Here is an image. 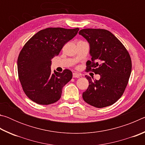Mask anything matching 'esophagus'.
Wrapping results in <instances>:
<instances>
[{
	"mask_svg": "<svg viewBox=\"0 0 145 145\" xmlns=\"http://www.w3.org/2000/svg\"><path fill=\"white\" fill-rule=\"evenodd\" d=\"M81 76V74L77 73H73V78H78Z\"/></svg>",
	"mask_w": 145,
	"mask_h": 145,
	"instance_id": "34e87169",
	"label": "esophagus"
}]
</instances>
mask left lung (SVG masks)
Wrapping results in <instances>:
<instances>
[{"instance_id":"left-lung-1","label":"left lung","mask_w":145,"mask_h":145,"mask_svg":"<svg viewBox=\"0 0 145 145\" xmlns=\"http://www.w3.org/2000/svg\"><path fill=\"white\" fill-rule=\"evenodd\" d=\"M78 34L89 44L91 61L86 63L87 72L99 74V80L85 77L89 86L82 93L88 104L97 108L114 104L123 94L132 70L131 57L118 39L111 32L100 29H84Z\"/></svg>"}]
</instances>
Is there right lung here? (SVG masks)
Returning <instances> with one entry per match:
<instances>
[{"mask_svg":"<svg viewBox=\"0 0 145 145\" xmlns=\"http://www.w3.org/2000/svg\"><path fill=\"white\" fill-rule=\"evenodd\" d=\"M79 29L46 28L34 34L19 54L17 66L19 80L25 95L32 101L49 105L60 99L63 88L72 79V72L51 73L52 59L59 54Z\"/></svg>","mask_w":145,"mask_h":145,"instance_id":"obj_1","label":"right lung"}]
</instances>
